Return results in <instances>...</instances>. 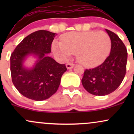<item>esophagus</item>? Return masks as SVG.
Returning <instances> with one entry per match:
<instances>
[{
  "instance_id": "1",
  "label": "esophagus",
  "mask_w": 134,
  "mask_h": 134,
  "mask_svg": "<svg viewBox=\"0 0 134 134\" xmlns=\"http://www.w3.org/2000/svg\"><path fill=\"white\" fill-rule=\"evenodd\" d=\"M74 64H71V63H69V64H66V67L67 69H71L74 68Z\"/></svg>"
}]
</instances>
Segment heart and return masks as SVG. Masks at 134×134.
<instances>
[{
    "mask_svg": "<svg viewBox=\"0 0 134 134\" xmlns=\"http://www.w3.org/2000/svg\"><path fill=\"white\" fill-rule=\"evenodd\" d=\"M111 39L103 31L70 32L63 35L60 43L54 41L52 50L61 59L76 53L77 62L86 67H94L104 61L110 53Z\"/></svg>",
    "mask_w": 134,
    "mask_h": 134,
    "instance_id": "b5f03b06",
    "label": "heart"
}]
</instances>
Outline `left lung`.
<instances>
[{"instance_id":"8db88e82","label":"left lung","mask_w":134,"mask_h":134,"mask_svg":"<svg viewBox=\"0 0 134 134\" xmlns=\"http://www.w3.org/2000/svg\"><path fill=\"white\" fill-rule=\"evenodd\" d=\"M111 39L110 54L100 65L86 69L82 79L83 87L96 96H105L115 91L124 79L127 61L125 44L116 34L105 30Z\"/></svg>"}]
</instances>
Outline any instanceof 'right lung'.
Returning <instances> with one entry per match:
<instances>
[{"mask_svg":"<svg viewBox=\"0 0 134 134\" xmlns=\"http://www.w3.org/2000/svg\"><path fill=\"white\" fill-rule=\"evenodd\" d=\"M57 34L40 30L24 38L10 56L12 81L21 94L29 99L43 101L51 97L57 91L65 64L57 62L48 56ZM30 56L35 59L31 67L25 65Z\"/></svg>","mask_w":134,"mask_h":134,"instance_id":"right-lung-1","label":"right lung"}]
</instances>
